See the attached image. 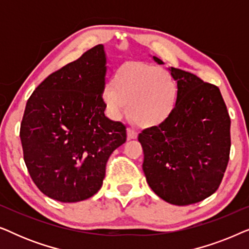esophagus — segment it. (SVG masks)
Returning a JSON list of instances; mask_svg holds the SVG:
<instances>
[{
    "label": "esophagus",
    "instance_id": "1",
    "mask_svg": "<svg viewBox=\"0 0 249 249\" xmlns=\"http://www.w3.org/2000/svg\"><path fill=\"white\" fill-rule=\"evenodd\" d=\"M127 134H128V139H136L137 138V131L135 130L134 128H128L127 129Z\"/></svg>",
    "mask_w": 249,
    "mask_h": 249
}]
</instances>
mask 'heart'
Listing matches in <instances>:
<instances>
[{
  "label": "heart",
  "instance_id": "b5f03b06",
  "mask_svg": "<svg viewBox=\"0 0 249 249\" xmlns=\"http://www.w3.org/2000/svg\"><path fill=\"white\" fill-rule=\"evenodd\" d=\"M103 101L112 119H120L128 110L141 127L151 128L165 122L178 101V85L168 71L142 62L121 66L107 86Z\"/></svg>",
  "mask_w": 249,
  "mask_h": 249
}]
</instances>
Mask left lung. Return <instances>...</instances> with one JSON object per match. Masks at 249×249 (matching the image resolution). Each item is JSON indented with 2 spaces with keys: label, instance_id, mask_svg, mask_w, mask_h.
Segmentation results:
<instances>
[{
  "label": "left lung",
  "instance_id": "1",
  "mask_svg": "<svg viewBox=\"0 0 249 249\" xmlns=\"http://www.w3.org/2000/svg\"><path fill=\"white\" fill-rule=\"evenodd\" d=\"M169 71L178 85L175 110L165 122L142 130L138 141L149 187L165 202L182 206L219 188L229 161L231 121L219 88L187 71Z\"/></svg>",
  "mask_w": 249,
  "mask_h": 249
}]
</instances>
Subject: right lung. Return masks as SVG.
Instances as JSON below:
<instances>
[{
    "label": "right lung",
    "instance_id": "add662e5",
    "mask_svg": "<svg viewBox=\"0 0 249 249\" xmlns=\"http://www.w3.org/2000/svg\"><path fill=\"white\" fill-rule=\"evenodd\" d=\"M107 54L94 46L50 74L34 90L20 125L23 160L50 198L76 203L103 185L105 166L124 144V124L105 117Z\"/></svg>",
    "mask_w": 249,
    "mask_h": 249
}]
</instances>
